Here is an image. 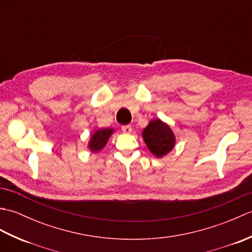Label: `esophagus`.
<instances>
[{
    "mask_svg": "<svg viewBox=\"0 0 252 252\" xmlns=\"http://www.w3.org/2000/svg\"><path fill=\"white\" fill-rule=\"evenodd\" d=\"M121 129H122V131L125 132V133H131L132 132V126H129V125H127V126H122Z\"/></svg>",
    "mask_w": 252,
    "mask_h": 252,
    "instance_id": "1",
    "label": "esophagus"
}]
</instances>
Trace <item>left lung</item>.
I'll return each instance as SVG.
<instances>
[{
	"label": "left lung",
	"mask_w": 252,
	"mask_h": 252,
	"mask_svg": "<svg viewBox=\"0 0 252 252\" xmlns=\"http://www.w3.org/2000/svg\"><path fill=\"white\" fill-rule=\"evenodd\" d=\"M142 134L149 151L158 158L165 156L175 145L174 133L167 123L160 119L149 122Z\"/></svg>",
	"instance_id": "1"
}]
</instances>
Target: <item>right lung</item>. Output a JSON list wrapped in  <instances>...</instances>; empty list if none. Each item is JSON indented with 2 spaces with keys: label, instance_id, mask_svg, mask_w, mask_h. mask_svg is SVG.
Returning <instances> with one entry per match:
<instances>
[{
  "label": "right lung",
  "instance_id": "obj_1",
  "mask_svg": "<svg viewBox=\"0 0 252 252\" xmlns=\"http://www.w3.org/2000/svg\"><path fill=\"white\" fill-rule=\"evenodd\" d=\"M112 133H114V129H110V127L98 129L97 131H95L89 142V148L91 149V152L97 153L101 151L105 147L107 142H108Z\"/></svg>",
  "mask_w": 252,
  "mask_h": 252
}]
</instances>
